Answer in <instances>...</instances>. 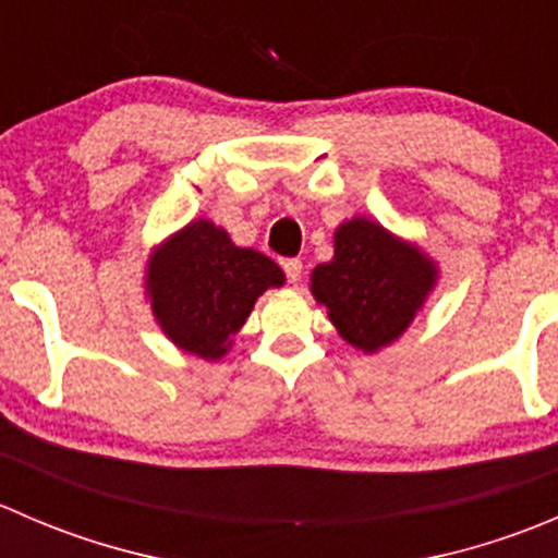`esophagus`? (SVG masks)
Returning <instances> with one entry per match:
<instances>
[{
	"label": "esophagus",
	"mask_w": 558,
	"mask_h": 558,
	"mask_svg": "<svg viewBox=\"0 0 558 558\" xmlns=\"http://www.w3.org/2000/svg\"><path fill=\"white\" fill-rule=\"evenodd\" d=\"M283 272H286V278H289V283H300V280H302V262H300V258H286Z\"/></svg>",
	"instance_id": "obj_1"
}]
</instances>
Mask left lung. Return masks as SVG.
Returning a JSON list of instances; mask_svg holds the SVG:
<instances>
[{"instance_id":"left-lung-1","label":"left lung","mask_w":558,"mask_h":558,"mask_svg":"<svg viewBox=\"0 0 558 558\" xmlns=\"http://www.w3.org/2000/svg\"><path fill=\"white\" fill-rule=\"evenodd\" d=\"M440 280L429 253L378 221L353 216L335 229V256L311 272V291L356 351L378 353L408 331Z\"/></svg>"}]
</instances>
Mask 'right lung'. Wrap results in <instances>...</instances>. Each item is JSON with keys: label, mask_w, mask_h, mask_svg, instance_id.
<instances>
[{"label": "right lung", "mask_w": 558, "mask_h": 558, "mask_svg": "<svg viewBox=\"0 0 558 558\" xmlns=\"http://www.w3.org/2000/svg\"><path fill=\"white\" fill-rule=\"evenodd\" d=\"M283 283L272 258L234 245L210 218L185 223L145 264V300L159 329L174 348L205 362L227 356L258 296Z\"/></svg>", "instance_id": "add662e5"}]
</instances>
